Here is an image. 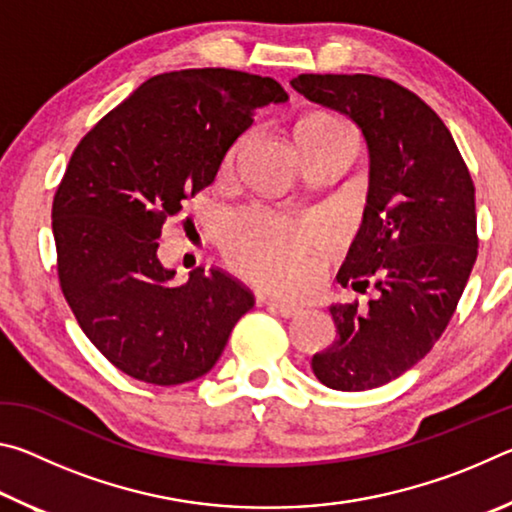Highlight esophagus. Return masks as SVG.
Returning <instances> with one entry per match:
<instances>
[{
  "instance_id": "34e87169",
  "label": "esophagus",
  "mask_w": 512,
  "mask_h": 512,
  "mask_svg": "<svg viewBox=\"0 0 512 512\" xmlns=\"http://www.w3.org/2000/svg\"><path fill=\"white\" fill-rule=\"evenodd\" d=\"M264 302L273 311H277V314L284 316V318H293V316H298L300 311H302V307L293 305V302H284V300H264Z\"/></svg>"
}]
</instances>
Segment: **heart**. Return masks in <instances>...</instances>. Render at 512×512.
Here are the masks:
<instances>
[{"label":"heart","mask_w":512,"mask_h":512,"mask_svg":"<svg viewBox=\"0 0 512 512\" xmlns=\"http://www.w3.org/2000/svg\"><path fill=\"white\" fill-rule=\"evenodd\" d=\"M345 131L348 128L341 121L316 112L302 117L293 135L298 149H302ZM239 151L241 142L225 155L223 171L232 169ZM320 239H323V225L318 221H293L266 210H248L232 221L225 246L230 257L255 280L280 289H293L311 271V248Z\"/></svg>","instance_id":"heart-1"}]
</instances>
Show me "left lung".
<instances>
[{
    "label": "left lung",
    "mask_w": 512,
    "mask_h": 512,
    "mask_svg": "<svg viewBox=\"0 0 512 512\" xmlns=\"http://www.w3.org/2000/svg\"><path fill=\"white\" fill-rule=\"evenodd\" d=\"M291 88L352 119L368 146V196L341 287L366 311L329 305L336 341L311 370L334 391H368L411 370L445 332L476 262L474 185L452 133L402 85L370 74H300Z\"/></svg>",
    "instance_id": "obj_1"
}]
</instances>
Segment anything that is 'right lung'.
Returning a JSON list of instances; mask_svg holds the SVG:
<instances>
[{"label":"right lung","instance_id":"right-lung-1","mask_svg":"<svg viewBox=\"0 0 512 512\" xmlns=\"http://www.w3.org/2000/svg\"><path fill=\"white\" fill-rule=\"evenodd\" d=\"M287 101L268 76L180 69L142 83L76 146L51 207L60 289L94 348L128 377H203L253 309V293L221 268L173 282L158 239L214 183L255 110Z\"/></svg>","mask_w":512,"mask_h":512}]
</instances>
